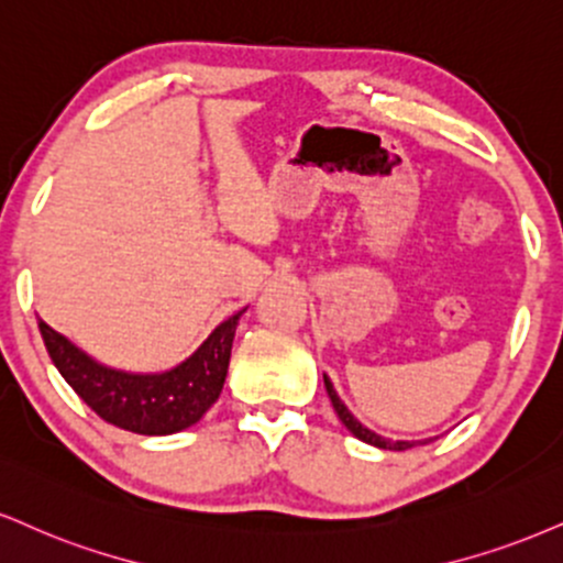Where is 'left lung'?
<instances>
[{
	"mask_svg": "<svg viewBox=\"0 0 563 563\" xmlns=\"http://www.w3.org/2000/svg\"><path fill=\"white\" fill-rule=\"evenodd\" d=\"M322 377H324V390H328L330 401H333V409H335L338 419H341V422L346 424V430H349L354 438L364 440V443L375 445V449H383V451H409V449H415V445H424V443H430V440H432V438H428V440H393V438L377 435L375 430L364 428V424L358 422V419H356L354 415H351L349 406L343 404L341 396H338V393H335L333 383H330V377H328V375H322Z\"/></svg>",
	"mask_w": 563,
	"mask_h": 563,
	"instance_id": "1",
	"label": "left lung"
}]
</instances>
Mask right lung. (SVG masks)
<instances>
[{
	"instance_id": "add662e5",
	"label": "right lung",
	"mask_w": 563,
	"mask_h": 563,
	"mask_svg": "<svg viewBox=\"0 0 563 563\" xmlns=\"http://www.w3.org/2000/svg\"><path fill=\"white\" fill-rule=\"evenodd\" d=\"M243 311L217 324L191 356L165 372L107 367L44 320H38V330L65 383L104 422L139 435H173L199 422L220 398Z\"/></svg>"
}]
</instances>
